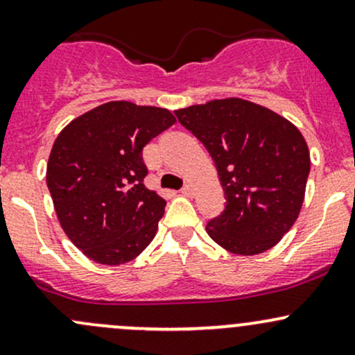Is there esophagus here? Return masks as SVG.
I'll use <instances>...</instances> for the list:
<instances>
[{"label": "esophagus", "instance_id": "esophagus-1", "mask_svg": "<svg viewBox=\"0 0 355 355\" xmlns=\"http://www.w3.org/2000/svg\"><path fill=\"white\" fill-rule=\"evenodd\" d=\"M182 194H184V196H188V198H193L194 196V188L191 184H186L184 188H182Z\"/></svg>", "mask_w": 355, "mask_h": 355}]
</instances>
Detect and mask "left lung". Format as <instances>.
Masks as SVG:
<instances>
[{
    "instance_id": "left-lung-1",
    "label": "left lung",
    "mask_w": 355,
    "mask_h": 355,
    "mask_svg": "<svg viewBox=\"0 0 355 355\" xmlns=\"http://www.w3.org/2000/svg\"><path fill=\"white\" fill-rule=\"evenodd\" d=\"M174 113L208 148L227 196L222 215L207 225L209 237L239 255L272 249L303 207L311 164L303 133L272 110L242 98Z\"/></svg>"
}]
</instances>
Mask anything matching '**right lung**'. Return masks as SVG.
<instances>
[{"label": "right lung", "instance_id": "right-lung-1", "mask_svg": "<svg viewBox=\"0 0 355 355\" xmlns=\"http://www.w3.org/2000/svg\"><path fill=\"white\" fill-rule=\"evenodd\" d=\"M174 123L166 108L108 101L57 135L49 191L62 230L96 264L130 262L157 234L166 200L144 184L142 148Z\"/></svg>", "mask_w": 355, "mask_h": 355}]
</instances>
